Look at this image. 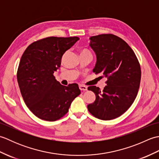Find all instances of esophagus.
<instances>
[{
    "mask_svg": "<svg viewBox=\"0 0 159 159\" xmlns=\"http://www.w3.org/2000/svg\"><path fill=\"white\" fill-rule=\"evenodd\" d=\"M79 89L81 91H86V90H87V87L85 86V85H79Z\"/></svg>",
    "mask_w": 159,
    "mask_h": 159,
    "instance_id": "obj_1",
    "label": "esophagus"
}]
</instances>
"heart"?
<instances>
[{
	"label": "heart",
	"instance_id": "1",
	"mask_svg": "<svg viewBox=\"0 0 159 159\" xmlns=\"http://www.w3.org/2000/svg\"><path fill=\"white\" fill-rule=\"evenodd\" d=\"M87 52H90L89 51V50H87L86 49H83V50H81V52H80V54H81V53H87Z\"/></svg>",
	"mask_w": 159,
	"mask_h": 159
}]
</instances>
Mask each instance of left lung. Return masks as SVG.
Here are the masks:
<instances>
[{
  "instance_id": "8db88e82",
  "label": "left lung",
  "mask_w": 159,
  "mask_h": 159,
  "mask_svg": "<svg viewBox=\"0 0 159 159\" xmlns=\"http://www.w3.org/2000/svg\"><path fill=\"white\" fill-rule=\"evenodd\" d=\"M90 40L97 57L93 72L101 73L107 80L102 91L96 86L88 87L96 100L87 109L100 120H113L126 112L136 98L141 82L140 64L129 45L119 37L101 34L91 37Z\"/></svg>"
}]
</instances>
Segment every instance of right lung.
<instances>
[{"mask_svg": "<svg viewBox=\"0 0 159 159\" xmlns=\"http://www.w3.org/2000/svg\"><path fill=\"white\" fill-rule=\"evenodd\" d=\"M79 39L78 37H48L33 42L23 53L17 79L25 104L39 119H61L80 95L78 84L62 85L54 76L63 54Z\"/></svg>", "mask_w": 159, "mask_h": 159, "instance_id": "right-lung-1", "label": "right lung"}]
</instances>
